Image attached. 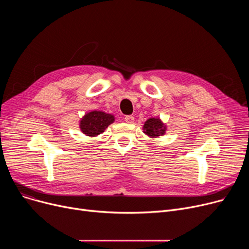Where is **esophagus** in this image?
<instances>
[{"label": "esophagus", "mask_w": 249, "mask_h": 249, "mask_svg": "<svg viewBox=\"0 0 249 249\" xmlns=\"http://www.w3.org/2000/svg\"><path fill=\"white\" fill-rule=\"evenodd\" d=\"M125 121L127 123H133L134 122V117L132 115H128V116H125Z\"/></svg>", "instance_id": "1"}]
</instances>
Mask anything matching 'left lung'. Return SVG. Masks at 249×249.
Here are the masks:
<instances>
[{"instance_id": "left-lung-1", "label": "left lung", "mask_w": 249, "mask_h": 249, "mask_svg": "<svg viewBox=\"0 0 249 249\" xmlns=\"http://www.w3.org/2000/svg\"><path fill=\"white\" fill-rule=\"evenodd\" d=\"M166 126L160 118H149L143 125V132L151 138L162 136L165 133Z\"/></svg>"}]
</instances>
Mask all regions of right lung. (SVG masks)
<instances>
[{
    "label": "right lung",
    "mask_w": 249,
    "mask_h": 249,
    "mask_svg": "<svg viewBox=\"0 0 249 249\" xmlns=\"http://www.w3.org/2000/svg\"><path fill=\"white\" fill-rule=\"evenodd\" d=\"M115 118L111 114L102 111H91L87 113L80 121V128L82 132L89 137H95L103 133Z\"/></svg>",
    "instance_id": "1"
}]
</instances>
